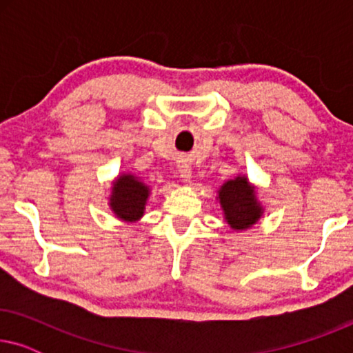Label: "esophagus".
I'll use <instances>...</instances> for the list:
<instances>
[{
	"label": "esophagus",
	"mask_w": 353,
	"mask_h": 353,
	"mask_svg": "<svg viewBox=\"0 0 353 353\" xmlns=\"http://www.w3.org/2000/svg\"><path fill=\"white\" fill-rule=\"evenodd\" d=\"M178 172H180V176L183 178V180L188 181L191 178V167L190 165H178Z\"/></svg>",
	"instance_id": "obj_1"
}]
</instances>
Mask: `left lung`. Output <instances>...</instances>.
<instances>
[{
	"instance_id": "left-lung-1",
	"label": "left lung",
	"mask_w": 353,
	"mask_h": 353,
	"mask_svg": "<svg viewBox=\"0 0 353 353\" xmlns=\"http://www.w3.org/2000/svg\"><path fill=\"white\" fill-rule=\"evenodd\" d=\"M225 219L234 230H245L260 219L262 209L254 196V188L244 176L226 181L219 192Z\"/></svg>"
}]
</instances>
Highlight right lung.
Returning <instances> with one entry per match:
<instances>
[{
  "mask_svg": "<svg viewBox=\"0 0 353 353\" xmlns=\"http://www.w3.org/2000/svg\"><path fill=\"white\" fill-rule=\"evenodd\" d=\"M149 190L132 175L120 176L114 185L110 205L117 216L133 221L143 215Z\"/></svg>",
  "mask_w": 353,
  "mask_h": 353,
  "instance_id": "add662e5",
  "label": "right lung"
}]
</instances>
